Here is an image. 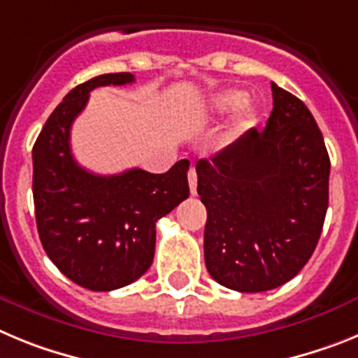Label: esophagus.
<instances>
[{
    "label": "esophagus",
    "instance_id": "obj_1",
    "mask_svg": "<svg viewBox=\"0 0 358 358\" xmlns=\"http://www.w3.org/2000/svg\"><path fill=\"white\" fill-rule=\"evenodd\" d=\"M188 182H189V192H192V195L197 194V173H195L194 166H192L188 172Z\"/></svg>",
    "mask_w": 358,
    "mask_h": 358
}]
</instances>
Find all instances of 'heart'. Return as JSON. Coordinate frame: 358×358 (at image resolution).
Instances as JSON below:
<instances>
[{
    "label": "heart",
    "mask_w": 358,
    "mask_h": 358,
    "mask_svg": "<svg viewBox=\"0 0 358 358\" xmlns=\"http://www.w3.org/2000/svg\"><path fill=\"white\" fill-rule=\"evenodd\" d=\"M242 102H243L242 93H238V91H227V93L217 94V96L213 98V107L217 113H227V110L238 107ZM251 123H252V110L249 109V107H243V109L240 110L238 118H236V127H238L240 131H243V129H248Z\"/></svg>",
    "instance_id": "1"
}]
</instances>
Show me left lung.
<instances>
[{
	"instance_id": "1",
	"label": "left lung",
	"mask_w": 358,
	"mask_h": 358,
	"mask_svg": "<svg viewBox=\"0 0 358 358\" xmlns=\"http://www.w3.org/2000/svg\"><path fill=\"white\" fill-rule=\"evenodd\" d=\"M273 113L211 161L197 163L208 210L204 262L217 283L265 292L310 260L328 210L330 157L308 107L271 84Z\"/></svg>"
}]
</instances>
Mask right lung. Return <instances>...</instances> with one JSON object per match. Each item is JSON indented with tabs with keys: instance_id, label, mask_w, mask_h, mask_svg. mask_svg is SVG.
<instances>
[{
	"instance_id": "right-lung-1",
	"label": "right lung",
	"mask_w": 358,
	"mask_h": 358,
	"mask_svg": "<svg viewBox=\"0 0 358 358\" xmlns=\"http://www.w3.org/2000/svg\"><path fill=\"white\" fill-rule=\"evenodd\" d=\"M131 82V73H107L77 85L46 120L31 150V189L44 251L73 283L96 292L122 289L147 273L156 222L189 195L188 159L164 173L131 169L98 176L73 157L69 131L91 91Z\"/></svg>"
}]
</instances>
